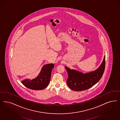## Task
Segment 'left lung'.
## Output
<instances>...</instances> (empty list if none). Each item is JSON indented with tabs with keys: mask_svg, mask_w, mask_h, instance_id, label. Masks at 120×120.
<instances>
[{
	"mask_svg": "<svg viewBox=\"0 0 120 120\" xmlns=\"http://www.w3.org/2000/svg\"><path fill=\"white\" fill-rule=\"evenodd\" d=\"M105 56L96 70L86 73L65 67L68 75L67 81V86L75 91H84L93 86L101 79L103 75L105 65Z\"/></svg>",
	"mask_w": 120,
	"mask_h": 120,
	"instance_id": "8db88e82",
	"label": "left lung"
}]
</instances>
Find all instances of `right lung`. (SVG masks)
Returning a JSON list of instances; mask_svg holds the SVG:
<instances>
[{
    "mask_svg": "<svg viewBox=\"0 0 120 120\" xmlns=\"http://www.w3.org/2000/svg\"><path fill=\"white\" fill-rule=\"evenodd\" d=\"M54 67L53 63L45 65L42 67L38 75L33 79H25L22 83L26 87L34 90H42L47 86L49 82L52 70Z\"/></svg>",
    "mask_w": 120,
    "mask_h": 120,
    "instance_id": "right-lung-1",
    "label": "right lung"
}]
</instances>
